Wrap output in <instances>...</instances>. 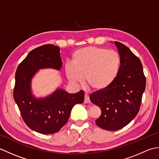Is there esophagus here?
Here are the masks:
<instances>
[{"instance_id":"34e87169","label":"esophagus","mask_w":159,"mask_h":159,"mask_svg":"<svg viewBox=\"0 0 159 159\" xmlns=\"http://www.w3.org/2000/svg\"><path fill=\"white\" fill-rule=\"evenodd\" d=\"M90 102L89 100V96L87 93L85 94V100H84V102L85 103H89Z\"/></svg>"}]
</instances>
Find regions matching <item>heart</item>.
<instances>
[{"label": "heart", "mask_w": 159, "mask_h": 159, "mask_svg": "<svg viewBox=\"0 0 159 159\" xmlns=\"http://www.w3.org/2000/svg\"><path fill=\"white\" fill-rule=\"evenodd\" d=\"M120 65V56L116 51L92 46L76 50L72 55V64H66L65 72L70 82L80 84L85 76L89 89L101 91L116 79Z\"/></svg>", "instance_id": "heart-1"}]
</instances>
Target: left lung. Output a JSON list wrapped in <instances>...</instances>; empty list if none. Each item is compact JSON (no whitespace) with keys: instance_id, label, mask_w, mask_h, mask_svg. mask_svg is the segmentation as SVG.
I'll return each instance as SVG.
<instances>
[{"instance_id":"obj_1","label":"left lung","mask_w":159,"mask_h":159,"mask_svg":"<svg viewBox=\"0 0 159 159\" xmlns=\"http://www.w3.org/2000/svg\"><path fill=\"white\" fill-rule=\"evenodd\" d=\"M115 44L121 59L119 74L109 87L89 96L102 111L96 120L97 126L111 131L126 126L136 117L146 83L140 59L123 43L115 42Z\"/></svg>"}]
</instances>
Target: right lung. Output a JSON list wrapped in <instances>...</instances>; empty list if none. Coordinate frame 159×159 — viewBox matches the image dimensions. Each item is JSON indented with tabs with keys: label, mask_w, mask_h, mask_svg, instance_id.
<instances>
[{
	"label": "right lung",
	"mask_w": 159,
	"mask_h": 159,
	"mask_svg": "<svg viewBox=\"0 0 159 159\" xmlns=\"http://www.w3.org/2000/svg\"><path fill=\"white\" fill-rule=\"evenodd\" d=\"M59 50L58 46L52 44L38 47L28 54L16 72L13 98L22 119L31 129L43 134L58 132L68 121L72 107L84 102L83 90L68 93L59 89L43 99L32 95L31 80L38 69L61 67Z\"/></svg>",
	"instance_id": "obj_1"
}]
</instances>
